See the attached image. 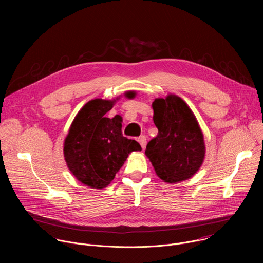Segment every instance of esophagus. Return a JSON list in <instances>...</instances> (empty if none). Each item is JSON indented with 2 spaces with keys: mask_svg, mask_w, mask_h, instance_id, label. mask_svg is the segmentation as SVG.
<instances>
[{
  "mask_svg": "<svg viewBox=\"0 0 263 263\" xmlns=\"http://www.w3.org/2000/svg\"><path fill=\"white\" fill-rule=\"evenodd\" d=\"M137 141L139 142V144H140V146H141V148H144L145 147V144H146V137L145 136H139L138 138H137Z\"/></svg>",
  "mask_w": 263,
  "mask_h": 263,
  "instance_id": "34e87169",
  "label": "esophagus"
}]
</instances>
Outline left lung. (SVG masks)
Masks as SVG:
<instances>
[{
    "label": "left lung",
    "instance_id": "obj_1",
    "mask_svg": "<svg viewBox=\"0 0 263 263\" xmlns=\"http://www.w3.org/2000/svg\"><path fill=\"white\" fill-rule=\"evenodd\" d=\"M158 134L146 144L145 155L166 183L192 178L205 158L204 135L194 112L180 97L167 95L152 103Z\"/></svg>",
    "mask_w": 263,
    "mask_h": 263
}]
</instances>
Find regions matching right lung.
I'll return each instance as SVG.
<instances>
[{"mask_svg":"<svg viewBox=\"0 0 263 263\" xmlns=\"http://www.w3.org/2000/svg\"><path fill=\"white\" fill-rule=\"evenodd\" d=\"M135 92H127L134 98ZM120 99H95L74 117L64 139L66 165L78 181L90 189L103 190L115 179L131 152L141 151L140 144L122 134V118H106Z\"/></svg>","mask_w":263,"mask_h":263,"instance_id":"right-lung-1","label":"right lung"}]
</instances>
